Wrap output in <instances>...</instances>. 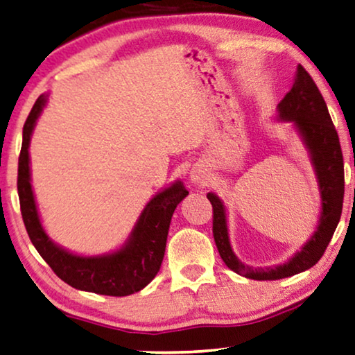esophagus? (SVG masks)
<instances>
[{"mask_svg":"<svg viewBox=\"0 0 355 355\" xmlns=\"http://www.w3.org/2000/svg\"><path fill=\"white\" fill-rule=\"evenodd\" d=\"M189 180H191L194 184H204L207 182V173L200 171V168H193L191 173H189Z\"/></svg>","mask_w":355,"mask_h":355,"instance_id":"esophagus-1","label":"esophagus"}]
</instances>
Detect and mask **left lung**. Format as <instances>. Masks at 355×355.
<instances>
[{
	"label": "left lung",
	"instance_id": "1",
	"mask_svg": "<svg viewBox=\"0 0 355 355\" xmlns=\"http://www.w3.org/2000/svg\"><path fill=\"white\" fill-rule=\"evenodd\" d=\"M279 118L293 123L308 146L322 198V211L317 231L301 248V252L274 268H252L242 263L232 252L225 205L214 193L207 194L214 209V239L221 260L231 271L253 280H277L295 276L313 268L325 253L338 221L341 218L345 199V162L338 132L331 123L329 108L314 79L303 67L296 68V78L290 92L277 105Z\"/></svg>",
	"mask_w": 355,
	"mask_h": 355
}]
</instances>
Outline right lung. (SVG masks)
<instances>
[{"instance_id":"right-lung-1","label":"right lung","mask_w":355,"mask_h":355,"mask_svg":"<svg viewBox=\"0 0 355 355\" xmlns=\"http://www.w3.org/2000/svg\"><path fill=\"white\" fill-rule=\"evenodd\" d=\"M44 105L46 95H40L25 121L19 156L20 211L31 244L52 271L73 288L108 296H127L140 292L159 271L172 215L177 205L187 198L188 191L182 182H177L156 194L146 204L129 239L118 252L103 257H79L63 250L42 230L30 183V139Z\"/></svg>"}]
</instances>
